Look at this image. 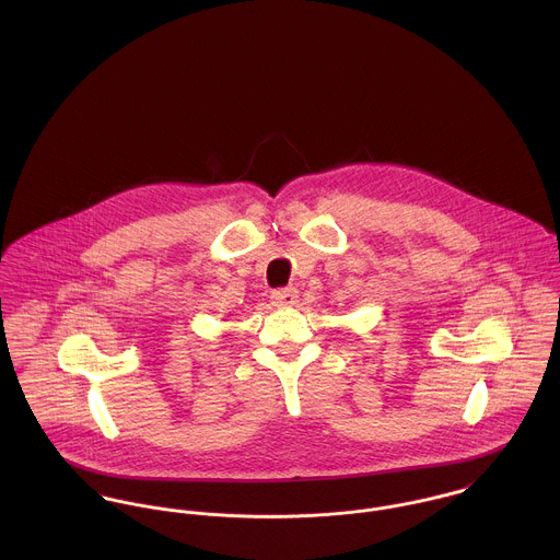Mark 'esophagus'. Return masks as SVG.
Wrapping results in <instances>:
<instances>
[{
    "mask_svg": "<svg viewBox=\"0 0 560 560\" xmlns=\"http://www.w3.org/2000/svg\"><path fill=\"white\" fill-rule=\"evenodd\" d=\"M300 300V291L298 289H280V291H273L271 293V304L278 306V308H289V306H295Z\"/></svg>",
    "mask_w": 560,
    "mask_h": 560,
    "instance_id": "esophagus-1",
    "label": "esophagus"
}]
</instances>
